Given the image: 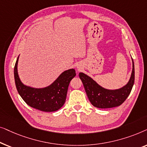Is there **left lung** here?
<instances>
[{
    "mask_svg": "<svg viewBox=\"0 0 147 147\" xmlns=\"http://www.w3.org/2000/svg\"><path fill=\"white\" fill-rule=\"evenodd\" d=\"M132 60V70L129 81L119 89L108 90L84 73L79 76L83 83L88 99L94 106L98 108H110L118 106L125 101L131 92L134 82V65Z\"/></svg>",
    "mask_w": 147,
    "mask_h": 147,
    "instance_id": "1",
    "label": "left lung"
}]
</instances>
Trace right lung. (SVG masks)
<instances>
[{"label":"right lung","mask_w":147,"mask_h":147,"mask_svg":"<svg viewBox=\"0 0 147 147\" xmlns=\"http://www.w3.org/2000/svg\"><path fill=\"white\" fill-rule=\"evenodd\" d=\"M18 57L14 68L16 88L19 95L28 105L43 112H54L63 106L69 82L75 77L74 69L63 71L51 85L43 88H35L22 83L17 71Z\"/></svg>","instance_id":"1"}]
</instances>
